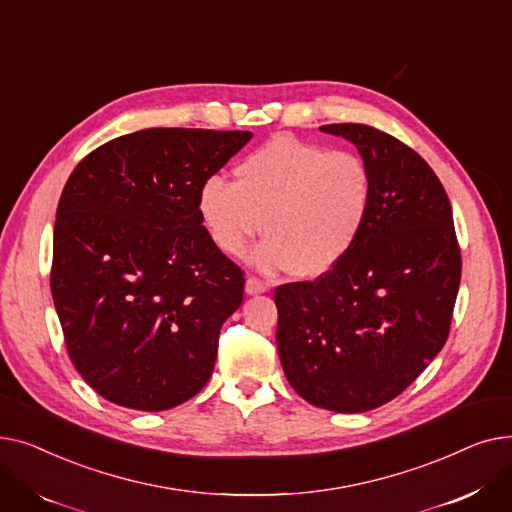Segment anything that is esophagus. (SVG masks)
Here are the masks:
<instances>
[{
  "label": "esophagus",
  "mask_w": 512,
  "mask_h": 512,
  "mask_svg": "<svg viewBox=\"0 0 512 512\" xmlns=\"http://www.w3.org/2000/svg\"><path fill=\"white\" fill-rule=\"evenodd\" d=\"M267 290H270V284H267L265 280L255 278V276H249L247 282H245V292L251 294V297H253V294H263Z\"/></svg>",
  "instance_id": "34e87169"
}]
</instances>
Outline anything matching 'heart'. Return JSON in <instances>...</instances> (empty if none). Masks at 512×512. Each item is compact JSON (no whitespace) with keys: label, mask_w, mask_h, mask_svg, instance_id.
Segmentation results:
<instances>
[{"label":"heart","mask_w":512,"mask_h":512,"mask_svg":"<svg viewBox=\"0 0 512 512\" xmlns=\"http://www.w3.org/2000/svg\"><path fill=\"white\" fill-rule=\"evenodd\" d=\"M373 193V172L359 153L280 134L240 161L236 180L207 178L197 209L222 253L240 255L263 228L267 238L249 253L251 265L315 278L353 251Z\"/></svg>","instance_id":"b5f03b06"}]
</instances>
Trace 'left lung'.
<instances>
[{"instance_id":"left-lung-1","label":"left lung","mask_w":512,"mask_h":512,"mask_svg":"<svg viewBox=\"0 0 512 512\" xmlns=\"http://www.w3.org/2000/svg\"><path fill=\"white\" fill-rule=\"evenodd\" d=\"M373 172L369 222L313 282L276 288V344L286 380L307 402L365 413L409 388L450 332L461 284L452 207L425 159L365 124H326Z\"/></svg>"}]
</instances>
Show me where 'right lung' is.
Masks as SVG:
<instances>
[{
    "mask_svg": "<svg viewBox=\"0 0 512 512\" xmlns=\"http://www.w3.org/2000/svg\"><path fill=\"white\" fill-rule=\"evenodd\" d=\"M251 137L147 128L101 145L70 174L51 297L74 367L105 400L166 411L211 378L245 278L213 245L197 197Z\"/></svg>",
    "mask_w": 512,
    "mask_h": 512,
    "instance_id": "obj_1",
    "label": "right lung"
}]
</instances>
